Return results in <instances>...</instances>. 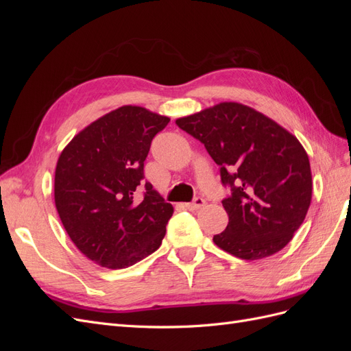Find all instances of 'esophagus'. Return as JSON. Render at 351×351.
Wrapping results in <instances>:
<instances>
[{
  "mask_svg": "<svg viewBox=\"0 0 351 351\" xmlns=\"http://www.w3.org/2000/svg\"><path fill=\"white\" fill-rule=\"evenodd\" d=\"M204 205H205V199L196 197L193 202H190V204H186V208H187L189 210H197V209H200Z\"/></svg>",
  "mask_w": 351,
  "mask_h": 351,
  "instance_id": "esophagus-1",
  "label": "esophagus"
}]
</instances>
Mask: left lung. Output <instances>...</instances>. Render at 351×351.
<instances>
[{
    "label": "left lung",
    "instance_id": "8db88e82",
    "mask_svg": "<svg viewBox=\"0 0 351 351\" xmlns=\"http://www.w3.org/2000/svg\"><path fill=\"white\" fill-rule=\"evenodd\" d=\"M176 124L205 145L231 187L222 200L228 226L214 236L217 246L246 261L284 249L312 200L309 156L297 137L239 102H219Z\"/></svg>",
    "mask_w": 351,
    "mask_h": 351
}]
</instances>
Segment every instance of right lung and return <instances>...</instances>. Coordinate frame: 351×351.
I'll return each instance as SVG.
<instances>
[{
    "label": "right lung",
    "instance_id": "right-lung-1",
    "mask_svg": "<svg viewBox=\"0 0 351 351\" xmlns=\"http://www.w3.org/2000/svg\"><path fill=\"white\" fill-rule=\"evenodd\" d=\"M169 119L123 105L95 120L62 149L54 178L60 219L76 247L104 268L121 269L161 246L171 204L151 183L136 197L151 142Z\"/></svg>",
    "mask_w": 351,
    "mask_h": 351
}]
</instances>
